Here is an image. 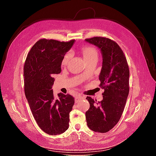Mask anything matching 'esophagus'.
Listing matches in <instances>:
<instances>
[{"label":"esophagus","instance_id":"1","mask_svg":"<svg viewBox=\"0 0 156 156\" xmlns=\"http://www.w3.org/2000/svg\"><path fill=\"white\" fill-rule=\"evenodd\" d=\"M83 97L81 95H77L76 96H75V103L79 102L80 100H81V99H83Z\"/></svg>","mask_w":156,"mask_h":156}]
</instances>
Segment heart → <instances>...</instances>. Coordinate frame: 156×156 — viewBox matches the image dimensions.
Instances as JSON below:
<instances>
[{
    "label": "heart",
    "instance_id": "obj_1",
    "mask_svg": "<svg viewBox=\"0 0 156 156\" xmlns=\"http://www.w3.org/2000/svg\"><path fill=\"white\" fill-rule=\"evenodd\" d=\"M82 51H83L84 58L86 62L87 61L92 60L94 59H98V51L95 48H93V47H91V46L84 47V48H83ZM71 56H72L71 52H68V53H67L65 55L62 62V65H66L69 62V60L71 58Z\"/></svg>",
    "mask_w": 156,
    "mask_h": 156
}]
</instances>
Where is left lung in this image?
I'll list each match as a JSON object with an SVG mask.
<instances>
[{
  "instance_id": "left-lung-1",
  "label": "left lung",
  "mask_w": 156,
  "mask_h": 156,
  "mask_svg": "<svg viewBox=\"0 0 156 156\" xmlns=\"http://www.w3.org/2000/svg\"><path fill=\"white\" fill-rule=\"evenodd\" d=\"M100 49L102 68L99 76L100 87L104 89L101 101L87 96L90 103L86 112L87 126L98 133H106L119 122L129 94V66L123 51L115 41L104 37L86 39Z\"/></svg>"
}]
</instances>
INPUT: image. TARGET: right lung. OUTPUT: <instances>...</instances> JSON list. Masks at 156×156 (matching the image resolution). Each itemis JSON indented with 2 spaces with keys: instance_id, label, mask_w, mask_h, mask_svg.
I'll return each mask as SVG.
<instances>
[{
  "instance_id": "1",
  "label": "right lung",
  "mask_w": 156,
  "mask_h": 156,
  "mask_svg": "<svg viewBox=\"0 0 156 156\" xmlns=\"http://www.w3.org/2000/svg\"><path fill=\"white\" fill-rule=\"evenodd\" d=\"M74 41L41 39L32 46L25 62V96L37 125L51 135L63 133L69 127L74 98L60 93L56 99L52 86L54 75L61 72L64 56Z\"/></svg>"
}]
</instances>
